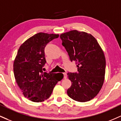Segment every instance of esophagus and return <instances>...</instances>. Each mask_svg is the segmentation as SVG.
I'll return each instance as SVG.
<instances>
[{
    "label": "esophagus",
    "instance_id": "1",
    "mask_svg": "<svg viewBox=\"0 0 121 121\" xmlns=\"http://www.w3.org/2000/svg\"><path fill=\"white\" fill-rule=\"evenodd\" d=\"M63 74H64V79H66L67 77V74L66 73H64Z\"/></svg>",
    "mask_w": 121,
    "mask_h": 121
}]
</instances>
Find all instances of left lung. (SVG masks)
<instances>
[{
    "mask_svg": "<svg viewBox=\"0 0 121 121\" xmlns=\"http://www.w3.org/2000/svg\"><path fill=\"white\" fill-rule=\"evenodd\" d=\"M71 61H75L77 73H68L72 86L68 96L79 102L94 99L102 88L105 79L106 61L104 52L91 34L74 30L60 36Z\"/></svg>",
    "mask_w": 121,
    "mask_h": 121,
    "instance_id": "8db88e82",
    "label": "left lung"
}]
</instances>
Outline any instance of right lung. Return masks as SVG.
<instances>
[{
  "instance_id": "1",
  "label": "right lung",
  "mask_w": 121,
  "mask_h": 121,
  "mask_svg": "<svg viewBox=\"0 0 121 121\" xmlns=\"http://www.w3.org/2000/svg\"><path fill=\"white\" fill-rule=\"evenodd\" d=\"M59 34L39 33L27 39L19 48L14 60V75L24 96L36 103L50 97L53 88L64 77L62 73H43L46 62L44 48Z\"/></svg>"
}]
</instances>
